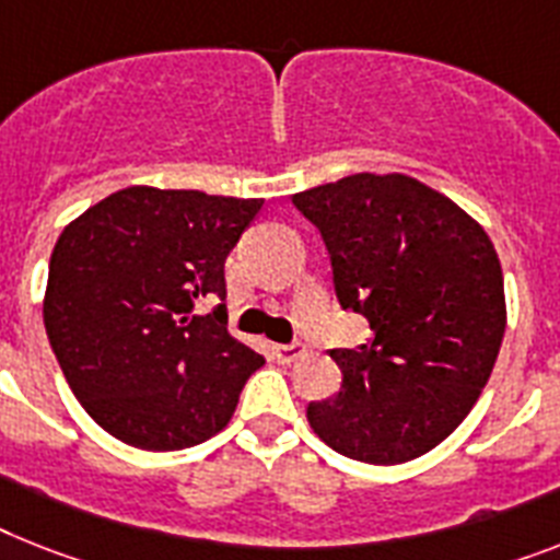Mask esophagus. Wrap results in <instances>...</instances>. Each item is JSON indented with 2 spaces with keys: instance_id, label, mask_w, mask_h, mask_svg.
Segmentation results:
<instances>
[{
  "instance_id": "1",
  "label": "esophagus",
  "mask_w": 560,
  "mask_h": 560,
  "mask_svg": "<svg viewBox=\"0 0 560 560\" xmlns=\"http://www.w3.org/2000/svg\"><path fill=\"white\" fill-rule=\"evenodd\" d=\"M275 354H277V360H280V363H294V360L306 354V346L298 343V340H294V343H277Z\"/></svg>"
}]
</instances>
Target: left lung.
Instances as JSON below:
<instances>
[{"label": "left lung", "instance_id": "1", "mask_svg": "<svg viewBox=\"0 0 560 560\" xmlns=\"http://www.w3.org/2000/svg\"><path fill=\"white\" fill-rule=\"evenodd\" d=\"M329 248L340 306L372 340L331 349L335 397L308 404L340 455L392 466L435 450L487 386L503 329V271L487 231L406 174H352L291 197Z\"/></svg>", "mask_w": 560, "mask_h": 560}]
</instances>
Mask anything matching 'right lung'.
Segmentation results:
<instances>
[{
    "instance_id": "obj_1",
    "label": "right lung",
    "mask_w": 560,
    "mask_h": 560,
    "mask_svg": "<svg viewBox=\"0 0 560 560\" xmlns=\"http://www.w3.org/2000/svg\"><path fill=\"white\" fill-rule=\"evenodd\" d=\"M262 200L131 186L59 234L45 331L65 381L117 441L188 450L225 427L262 354L229 335L225 257ZM202 299H220L208 315Z\"/></svg>"
}]
</instances>
